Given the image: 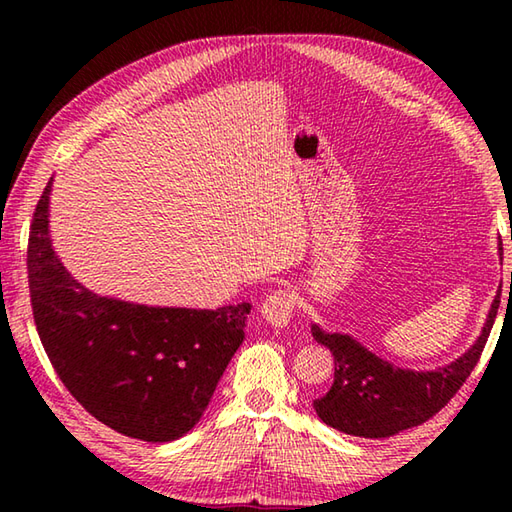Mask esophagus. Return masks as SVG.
I'll list each match as a JSON object with an SVG mask.
<instances>
[{"label":"esophagus","instance_id":"obj_1","mask_svg":"<svg viewBox=\"0 0 512 512\" xmlns=\"http://www.w3.org/2000/svg\"><path fill=\"white\" fill-rule=\"evenodd\" d=\"M292 308H295V303H292L290 292L275 290L262 303V317L273 328H286L292 319Z\"/></svg>","mask_w":512,"mask_h":512}]
</instances>
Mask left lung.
<instances>
[{
  "instance_id": "1",
  "label": "left lung",
  "mask_w": 512,
  "mask_h": 512,
  "mask_svg": "<svg viewBox=\"0 0 512 512\" xmlns=\"http://www.w3.org/2000/svg\"><path fill=\"white\" fill-rule=\"evenodd\" d=\"M497 308L499 295L469 350L453 363L429 372L402 369L369 352L354 336L325 332L312 323L314 341L334 356V383L328 394L312 402L314 411L328 427L358 438H389L427 422L455 396L480 361Z\"/></svg>"
}]
</instances>
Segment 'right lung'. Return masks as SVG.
<instances>
[{"label": "right lung", "instance_id": "1", "mask_svg": "<svg viewBox=\"0 0 512 512\" xmlns=\"http://www.w3.org/2000/svg\"><path fill=\"white\" fill-rule=\"evenodd\" d=\"M50 191L52 180L30 224L28 284L54 372L85 411L123 436L182 438L242 345L250 303L191 310L96 295L54 253Z\"/></svg>", "mask_w": 512, "mask_h": 512}]
</instances>
